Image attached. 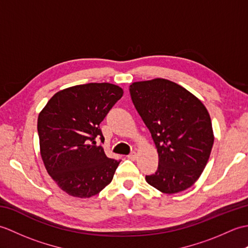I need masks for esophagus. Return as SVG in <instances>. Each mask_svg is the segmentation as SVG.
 I'll list each match as a JSON object with an SVG mask.
<instances>
[{"label":"esophagus","mask_w":248,"mask_h":248,"mask_svg":"<svg viewBox=\"0 0 248 248\" xmlns=\"http://www.w3.org/2000/svg\"><path fill=\"white\" fill-rule=\"evenodd\" d=\"M128 159L132 160V161H135L136 159H138V154H136V152H132V154H130L128 155Z\"/></svg>","instance_id":"1"}]
</instances>
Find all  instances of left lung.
Instances as JSON below:
<instances>
[{"label": "left lung", "instance_id": "obj_1", "mask_svg": "<svg viewBox=\"0 0 248 248\" xmlns=\"http://www.w3.org/2000/svg\"><path fill=\"white\" fill-rule=\"evenodd\" d=\"M130 93L159 154L157 170L146 181L164 194L191 187L207 165L214 141L208 109L166 78L134 82Z\"/></svg>", "mask_w": 248, "mask_h": 248}]
</instances>
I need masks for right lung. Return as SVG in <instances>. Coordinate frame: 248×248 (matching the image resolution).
Instances as JSON below:
<instances>
[{"mask_svg": "<svg viewBox=\"0 0 248 248\" xmlns=\"http://www.w3.org/2000/svg\"><path fill=\"white\" fill-rule=\"evenodd\" d=\"M110 83H88L57 92L37 121L40 155L46 171L61 189L78 198L99 194L113 180L120 161L109 159L99 124L123 97Z\"/></svg>", "mask_w": 248, "mask_h": 248, "instance_id": "add662e5", "label": "right lung"}]
</instances>
